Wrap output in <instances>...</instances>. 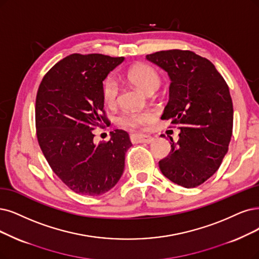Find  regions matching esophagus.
<instances>
[{
	"label": "esophagus",
	"instance_id": "1",
	"mask_svg": "<svg viewBox=\"0 0 259 259\" xmlns=\"http://www.w3.org/2000/svg\"><path fill=\"white\" fill-rule=\"evenodd\" d=\"M131 141L133 143H146V144H150L154 142V138L145 135H133L131 136Z\"/></svg>",
	"mask_w": 259,
	"mask_h": 259
}]
</instances>
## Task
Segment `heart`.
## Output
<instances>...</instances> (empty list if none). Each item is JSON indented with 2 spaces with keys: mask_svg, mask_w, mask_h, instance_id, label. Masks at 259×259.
I'll use <instances>...</instances> for the list:
<instances>
[{
  "mask_svg": "<svg viewBox=\"0 0 259 259\" xmlns=\"http://www.w3.org/2000/svg\"><path fill=\"white\" fill-rule=\"evenodd\" d=\"M128 79L135 83L137 86L148 93L150 91H156L160 84L159 74L147 65L133 66L127 72ZM119 92V84L117 80L110 76L103 82L102 95L104 102L108 105L116 103L117 96ZM154 119V114L150 112H127L121 114L117 119V122L123 127H140Z\"/></svg>",
  "mask_w": 259,
  "mask_h": 259,
  "instance_id": "b5f03b06",
  "label": "heart"
}]
</instances>
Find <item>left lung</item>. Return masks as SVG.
Listing matches in <instances>:
<instances>
[{"mask_svg": "<svg viewBox=\"0 0 259 259\" xmlns=\"http://www.w3.org/2000/svg\"><path fill=\"white\" fill-rule=\"evenodd\" d=\"M146 60L168 74L161 118L180 130L169 155L159 161L160 170L176 185L197 187L215 173L228 150L234 118L228 86L211 62L192 51H160Z\"/></svg>", "mask_w": 259, "mask_h": 259, "instance_id": "obj_1", "label": "left lung"}]
</instances>
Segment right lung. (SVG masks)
Segmentation results:
<instances>
[{
	"instance_id": "obj_1",
	"label": "right lung",
	"mask_w": 259,
	"mask_h": 259,
	"mask_svg": "<svg viewBox=\"0 0 259 259\" xmlns=\"http://www.w3.org/2000/svg\"><path fill=\"white\" fill-rule=\"evenodd\" d=\"M124 57L71 54L46 73L35 105L37 140L52 170L73 192L97 196L120 179L129 135L116 129L109 142L94 143L104 115L103 81Z\"/></svg>"
}]
</instances>
